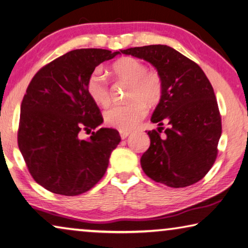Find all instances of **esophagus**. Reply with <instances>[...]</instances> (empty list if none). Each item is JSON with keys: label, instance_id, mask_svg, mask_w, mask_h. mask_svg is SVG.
Wrapping results in <instances>:
<instances>
[{"label": "esophagus", "instance_id": "1", "mask_svg": "<svg viewBox=\"0 0 248 248\" xmlns=\"http://www.w3.org/2000/svg\"><path fill=\"white\" fill-rule=\"evenodd\" d=\"M129 134H131V132L125 131V129H121V131H120V135H121V139L122 140L126 139V137L129 135Z\"/></svg>", "mask_w": 248, "mask_h": 248}]
</instances>
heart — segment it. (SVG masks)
I'll list each match as a JSON object with an SVG mask.
<instances>
[{"label":"heart","instance_id":"1","mask_svg":"<svg viewBox=\"0 0 248 248\" xmlns=\"http://www.w3.org/2000/svg\"><path fill=\"white\" fill-rule=\"evenodd\" d=\"M111 70L117 80L129 83L125 104H114L105 109L104 121L109 126L120 129L135 127L147 114L148 105H156L164 93V79L157 69L147 68L141 60L123 57L112 64ZM87 91L92 101L105 107L111 101L108 81L100 69L89 76Z\"/></svg>","mask_w":248,"mask_h":248}]
</instances>
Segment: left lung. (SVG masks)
Returning <instances> with one entry per match:
<instances>
[{
  "label": "left lung",
  "instance_id": "1",
  "mask_svg": "<svg viewBox=\"0 0 248 248\" xmlns=\"http://www.w3.org/2000/svg\"><path fill=\"white\" fill-rule=\"evenodd\" d=\"M151 62L164 79V93L153 113L158 131H148L151 146L140 158L144 172L156 182L185 188L212 168L222 134L221 114L203 70L166 45L122 50ZM164 121L170 126L160 136Z\"/></svg>",
  "mask_w": 248,
  "mask_h": 248
}]
</instances>
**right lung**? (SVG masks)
<instances>
[{
    "label": "right lung",
    "instance_id": "right-lung-1",
    "mask_svg": "<svg viewBox=\"0 0 248 248\" xmlns=\"http://www.w3.org/2000/svg\"><path fill=\"white\" fill-rule=\"evenodd\" d=\"M99 48L76 49L39 69L21 105L17 143L34 180L48 191L78 196L104 176L113 149L121 141L116 129L102 124L87 81L96 66L119 55Z\"/></svg>",
    "mask_w": 248,
    "mask_h": 248
}]
</instances>
